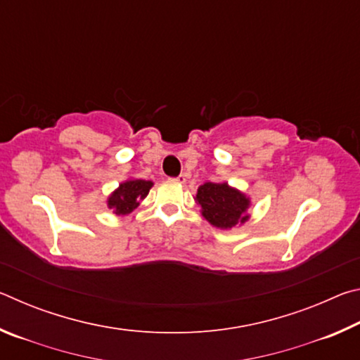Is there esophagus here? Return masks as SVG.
<instances>
[{"label": "esophagus", "instance_id": "esophagus-1", "mask_svg": "<svg viewBox=\"0 0 360 360\" xmlns=\"http://www.w3.org/2000/svg\"><path fill=\"white\" fill-rule=\"evenodd\" d=\"M173 181L178 182V184H184V182H186V176H184V174H179V176H176V178H174Z\"/></svg>", "mask_w": 360, "mask_h": 360}]
</instances>
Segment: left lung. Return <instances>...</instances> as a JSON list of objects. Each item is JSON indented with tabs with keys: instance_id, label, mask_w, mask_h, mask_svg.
I'll return each mask as SVG.
<instances>
[{
	"instance_id": "left-lung-1",
	"label": "left lung",
	"mask_w": 360,
	"mask_h": 360,
	"mask_svg": "<svg viewBox=\"0 0 360 360\" xmlns=\"http://www.w3.org/2000/svg\"><path fill=\"white\" fill-rule=\"evenodd\" d=\"M198 205H202V214L208 222L219 229H231L248 219L245 212L249 206V198L241 192L227 186V182H206L198 187Z\"/></svg>"
}]
</instances>
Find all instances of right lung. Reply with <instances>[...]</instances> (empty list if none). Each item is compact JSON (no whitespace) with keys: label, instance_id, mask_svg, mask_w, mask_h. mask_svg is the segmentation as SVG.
Returning <instances> with one entry per match:
<instances>
[{"label":"right lung","instance_id":"1","mask_svg":"<svg viewBox=\"0 0 360 360\" xmlns=\"http://www.w3.org/2000/svg\"><path fill=\"white\" fill-rule=\"evenodd\" d=\"M152 187L150 181L143 179H130L120 184V187L115 191L108 200V206L117 216H125L131 212L141 200L149 193V188Z\"/></svg>","mask_w":360,"mask_h":360}]
</instances>
